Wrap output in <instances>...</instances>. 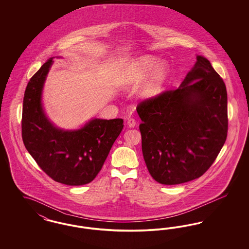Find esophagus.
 Listing matches in <instances>:
<instances>
[{
    "label": "esophagus",
    "instance_id": "1",
    "mask_svg": "<svg viewBox=\"0 0 249 249\" xmlns=\"http://www.w3.org/2000/svg\"><path fill=\"white\" fill-rule=\"evenodd\" d=\"M127 124H128V126L130 128H134L136 126V121H135L134 119H129L128 121H127Z\"/></svg>",
    "mask_w": 249,
    "mask_h": 249
}]
</instances>
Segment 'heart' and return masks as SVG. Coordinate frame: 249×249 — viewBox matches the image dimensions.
<instances>
[{"label":"heart","mask_w":249,"mask_h":249,"mask_svg":"<svg viewBox=\"0 0 249 249\" xmlns=\"http://www.w3.org/2000/svg\"><path fill=\"white\" fill-rule=\"evenodd\" d=\"M168 71L165 62H158L156 57L146 55L128 64L119 78V83L126 87L136 85L141 83L149 74L139 90V97L143 100H151L161 92Z\"/></svg>","instance_id":"b5f03b06"}]
</instances>
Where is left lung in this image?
<instances>
[{
	"label": "left lung",
	"mask_w": 249,
	"mask_h": 249,
	"mask_svg": "<svg viewBox=\"0 0 249 249\" xmlns=\"http://www.w3.org/2000/svg\"><path fill=\"white\" fill-rule=\"evenodd\" d=\"M196 62L178 89L136 108L142 120V156L149 174L163 185L201 177L225 143L228 98L225 83L210 61Z\"/></svg>",
	"instance_id": "obj_1"
}]
</instances>
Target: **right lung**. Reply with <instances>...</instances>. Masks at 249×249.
Instances as JSON below:
<instances>
[{
    "instance_id": "add662e5",
    "label": "right lung",
    "mask_w": 249,
    "mask_h": 249,
    "mask_svg": "<svg viewBox=\"0 0 249 249\" xmlns=\"http://www.w3.org/2000/svg\"><path fill=\"white\" fill-rule=\"evenodd\" d=\"M53 58L27 85L22 109V139L28 152L53 180L68 186L91 182L101 171L123 129V119H92L76 130L56 127L45 112L42 94Z\"/></svg>"
}]
</instances>
